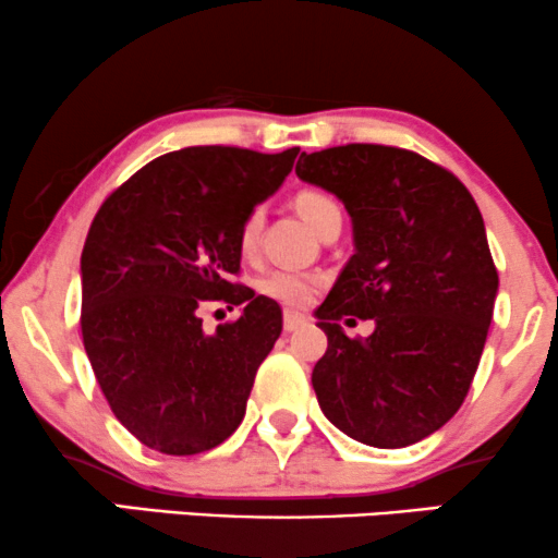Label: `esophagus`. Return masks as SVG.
<instances>
[{"label": "esophagus", "mask_w": 558, "mask_h": 558, "mask_svg": "<svg viewBox=\"0 0 558 558\" xmlns=\"http://www.w3.org/2000/svg\"><path fill=\"white\" fill-rule=\"evenodd\" d=\"M306 324H308L306 316H301L295 312H286V316H283V329L286 331H299L301 327H306Z\"/></svg>", "instance_id": "1"}]
</instances>
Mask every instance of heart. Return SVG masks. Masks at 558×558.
Returning <instances> with one entry per match:
<instances>
[{
  "instance_id": "b5f03b06",
  "label": "heart",
  "mask_w": 558,
  "mask_h": 558,
  "mask_svg": "<svg viewBox=\"0 0 558 558\" xmlns=\"http://www.w3.org/2000/svg\"><path fill=\"white\" fill-rule=\"evenodd\" d=\"M293 206L299 210L303 221L316 231V234H322V229L327 227V223L337 221V218L342 221L340 203H337L331 195L322 193V190H301V193H295L293 197ZM259 223H263L259 210H252V214L242 221V229H239V246H242L244 255H250V252L255 250L257 236H259ZM257 288L259 293L267 295V299L278 301L280 306L303 308L308 306V303L316 299V293L322 291L324 278L314 272L272 270L270 275H265V278L259 280Z\"/></svg>"
}]
</instances>
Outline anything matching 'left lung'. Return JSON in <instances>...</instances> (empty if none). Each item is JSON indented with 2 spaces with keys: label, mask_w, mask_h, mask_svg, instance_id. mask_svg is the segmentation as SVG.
Wrapping results in <instances>:
<instances>
[{
  "label": "left lung",
  "mask_w": 558,
  "mask_h": 558,
  "mask_svg": "<svg viewBox=\"0 0 558 558\" xmlns=\"http://www.w3.org/2000/svg\"><path fill=\"white\" fill-rule=\"evenodd\" d=\"M295 174L340 197L355 239L316 308L327 352L312 384L324 417L373 448L420 442L461 409L495 312L499 278L476 201L448 169L397 146L301 154ZM344 315L377 329L348 338Z\"/></svg>",
  "instance_id": "obj_1"
}]
</instances>
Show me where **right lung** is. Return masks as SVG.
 <instances>
[{
	"mask_svg": "<svg viewBox=\"0 0 558 558\" xmlns=\"http://www.w3.org/2000/svg\"><path fill=\"white\" fill-rule=\"evenodd\" d=\"M295 157L187 146L141 167L97 210L82 250V340L112 414L146 448L195 456L242 425L283 312L234 283L239 229ZM206 300L245 312L206 336Z\"/></svg>",
	"mask_w": 558,
	"mask_h": 558,
	"instance_id": "add662e5",
	"label": "right lung"
}]
</instances>
